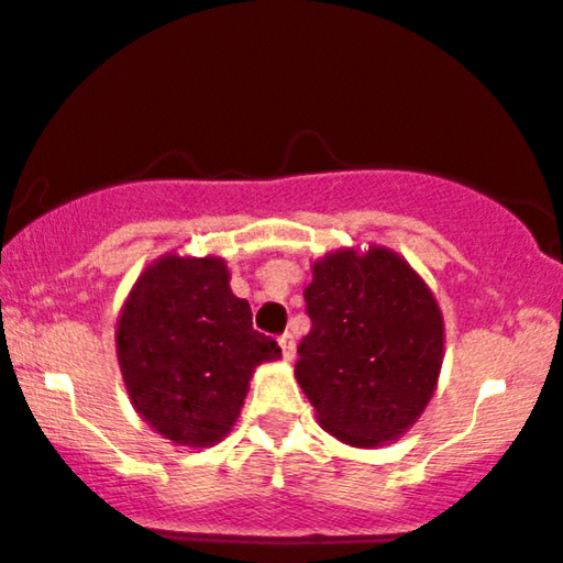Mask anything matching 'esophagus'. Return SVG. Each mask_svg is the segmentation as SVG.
<instances>
[{
    "label": "esophagus",
    "instance_id": "esophagus-1",
    "mask_svg": "<svg viewBox=\"0 0 563 563\" xmlns=\"http://www.w3.org/2000/svg\"><path fill=\"white\" fill-rule=\"evenodd\" d=\"M277 344H280V349H283V357L286 360H294V354H296V341H294V333H283L280 339H277Z\"/></svg>",
    "mask_w": 563,
    "mask_h": 563
}]
</instances>
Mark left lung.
<instances>
[{
  "label": "left lung",
  "instance_id": "8db88e82",
  "mask_svg": "<svg viewBox=\"0 0 563 563\" xmlns=\"http://www.w3.org/2000/svg\"><path fill=\"white\" fill-rule=\"evenodd\" d=\"M309 333L296 378L322 429L354 448L405 434L437 389L442 312L412 267L386 249L335 251L303 288Z\"/></svg>",
  "mask_w": 563,
  "mask_h": 563
}]
</instances>
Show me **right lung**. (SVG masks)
Returning a JSON list of instances; mask_svg holds the SVG:
<instances>
[{
    "label": "right lung",
    "mask_w": 563,
    "mask_h": 563,
    "mask_svg": "<svg viewBox=\"0 0 563 563\" xmlns=\"http://www.w3.org/2000/svg\"><path fill=\"white\" fill-rule=\"evenodd\" d=\"M132 405L158 434L187 448L214 444L241 412L256 365L280 357L254 331L251 307L230 290L214 256H164L142 273L115 333Z\"/></svg>",
    "instance_id": "1"
}]
</instances>
